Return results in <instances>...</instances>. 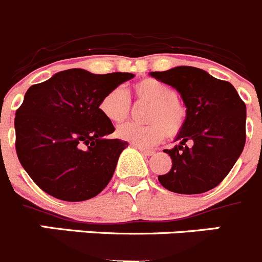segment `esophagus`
Instances as JSON below:
<instances>
[{"label":"esophagus","instance_id":"34e87169","mask_svg":"<svg viewBox=\"0 0 262 262\" xmlns=\"http://www.w3.org/2000/svg\"><path fill=\"white\" fill-rule=\"evenodd\" d=\"M136 149L140 150L141 153H143L144 156H152L153 155V150H148V149H143V148H139V147H135Z\"/></svg>","mask_w":262,"mask_h":262}]
</instances>
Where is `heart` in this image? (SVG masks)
<instances>
[{"mask_svg":"<svg viewBox=\"0 0 262 262\" xmlns=\"http://www.w3.org/2000/svg\"><path fill=\"white\" fill-rule=\"evenodd\" d=\"M139 101L148 102L145 121L148 124L127 123L117 129L119 139L139 148H149L165 138L175 136L186 121V107L169 84L157 79H143L134 84ZM129 97L126 90L115 87L100 101V112L112 123H122L129 114Z\"/></svg>","mask_w":262,"mask_h":262,"instance_id":"1","label":"heart"}]
</instances>
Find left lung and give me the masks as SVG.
I'll list each match as a JSON object with an SVG mask.
<instances>
[{
    "label": "left lung",
    "mask_w": 262,
    "mask_h": 262,
    "mask_svg": "<svg viewBox=\"0 0 262 262\" xmlns=\"http://www.w3.org/2000/svg\"><path fill=\"white\" fill-rule=\"evenodd\" d=\"M150 76L178 91L186 121L165 153L171 169L158 181L169 191L196 195L217 187L230 172L246 144V104L229 81L206 71L178 66Z\"/></svg>",
    "instance_id": "obj_1"
}]
</instances>
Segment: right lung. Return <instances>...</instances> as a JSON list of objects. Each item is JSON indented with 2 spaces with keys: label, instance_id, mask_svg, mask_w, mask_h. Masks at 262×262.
<instances>
[{
  "label": "right lung",
  "instance_id": "1",
  "mask_svg": "<svg viewBox=\"0 0 262 262\" xmlns=\"http://www.w3.org/2000/svg\"><path fill=\"white\" fill-rule=\"evenodd\" d=\"M134 76L70 69L28 88L15 113V148L42 191L59 200L84 201L107 186L128 144L106 139L115 128L98 106L110 90Z\"/></svg>",
  "mask_w": 262,
  "mask_h": 262
}]
</instances>
